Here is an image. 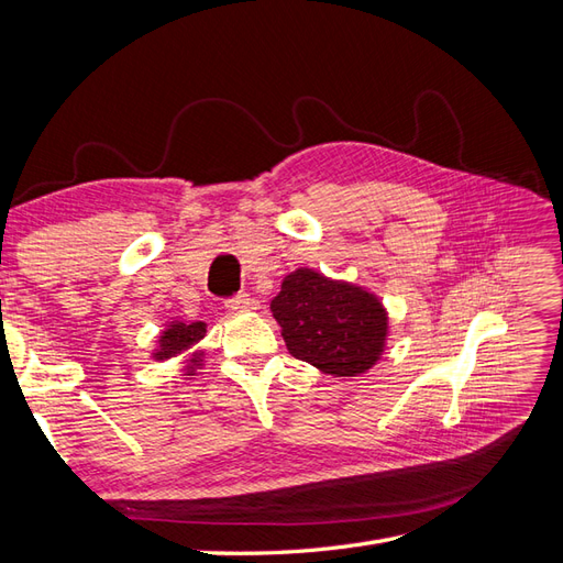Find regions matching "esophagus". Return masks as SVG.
Listing matches in <instances>:
<instances>
[{"label":"esophagus","instance_id":"obj_1","mask_svg":"<svg viewBox=\"0 0 563 563\" xmlns=\"http://www.w3.org/2000/svg\"><path fill=\"white\" fill-rule=\"evenodd\" d=\"M251 305H253V300L246 294H240V296L225 300V310H230V312H246Z\"/></svg>","mask_w":563,"mask_h":563}]
</instances>
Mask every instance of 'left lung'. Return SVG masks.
Segmentation results:
<instances>
[{
  "mask_svg": "<svg viewBox=\"0 0 563 563\" xmlns=\"http://www.w3.org/2000/svg\"><path fill=\"white\" fill-rule=\"evenodd\" d=\"M296 360L331 376H360L385 347L387 314L380 300L360 286L296 269L269 305Z\"/></svg>",
  "mask_w": 563,
  "mask_h": 563,
  "instance_id": "left-lung-1",
  "label": "left lung"
}]
</instances>
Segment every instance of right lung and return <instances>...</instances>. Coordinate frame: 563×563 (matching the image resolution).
<instances>
[{
  "mask_svg": "<svg viewBox=\"0 0 563 563\" xmlns=\"http://www.w3.org/2000/svg\"><path fill=\"white\" fill-rule=\"evenodd\" d=\"M203 335H207V323L203 321H192V323L172 321L168 323V329L159 335V350L155 352V360L164 362V360H172V356H178L187 350H192ZM199 364H201V352H195L190 364L185 366L187 376H195V368Z\"/></svg>",
  "mask_w": 563,
  "mask_h": 563,
  "instance_id": "add662e5",
  "label": "right lung"
}]
</instances>
